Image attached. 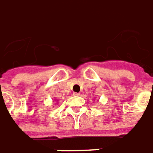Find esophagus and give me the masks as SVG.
I'll list each match as a JSON object with an SVG mask.
<instances>
[{
  "label": "esophagus",
  "mask_w": 153,
  "mask_h": 153,
  "mask_svg": "<svg viewBox=\"0 0 153 153\" xmlns=\"http://www.w3.org/2000/svg\"><path fill=\"white\" fill-rule=\"evenodd\" d=\"M73 95H74L75 96H80L81 94H80V93H76V92H75V93H73Z\"/></svg>",
  "instance_id": "1"
}]
</instances>
